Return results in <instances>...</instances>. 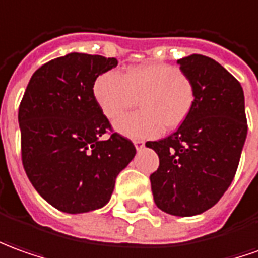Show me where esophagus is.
<instances>
[{
	"label": "esophagus",
	"mask_w": 258,
	"mask_h": 258,
	"mask_svg": "<svg viewBox=\"0 0 258 258\" xmlns=\"http://www.w3.org/2000/svg\"><path fill=\"white\" fill-rule=\"evenodd\" d=\"M134 145H136L137 150L140 151V150H143L144 145H145V144H144V141H141V140H136V141H134Z\"/></svg>",
	"instance_id": "esophagus-1"
}]
</instances>
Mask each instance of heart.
<instances>
[{
    "label": "heart",
    "instance_id": "1",
    "mask_svg": "<svg viewBox=\"0 0 258 258\" xmlns=\"http://www.w3.org/2000/svg\"><path fill=\"white\" fill-rule=\"evenodd\" d=\"M94 100L101 113L114 121L137 106L141 110L122 117L115 128L134 140L158 137L162 130H175L188 118L195 106L192 79L168 63H145L122 73L108 70L96 79Z\"/></svg>",
    "mask_w": 258,
    "mask_h": 258
}]
</instances>
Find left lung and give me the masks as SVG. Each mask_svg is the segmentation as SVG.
Instances as JSON below:
<instances>
[{
    "instance_id": "1",
    "label": "left lung",
    "mask_w": 258,
    "mask_h": 258,
    "mask_svg": "<svg viewBox=\"0 0 258 258\" xmlns=\"http://www.w3.org/2000/svg\"><path fill=\"white\" fill-rule=\"evenodd\" d=\"M195 85V106L173 134L147 147L158 154L151 173L154 202L173 216H195L215 206L230 186L247 136L239 80L208 56L178 60Z\"/></svg>"
}]
</instances>
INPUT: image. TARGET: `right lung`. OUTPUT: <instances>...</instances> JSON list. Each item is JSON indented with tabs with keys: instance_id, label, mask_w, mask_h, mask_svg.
<instances>
[{
	"instance_id": "right-lung-1",
	"label": "right lung",
	"mask_w": 258,
	"mask_h": 258,
	"mask_svg": "<svg viewBox=\"0 0 258 258\" xmlns=\"http://www.w3.org/2000/svg\"><path fill=\"white\" fill-rule=\"evenodd\" d=\"M117 66L114 57L69 53L42 64L26 86L18 111L21 158L36 192L57 210L85 213L104 206L117 175L136 155L114 133L93 86ZM109 134L104 142L99 137Z\"/></svg>"
}]
</instances>
